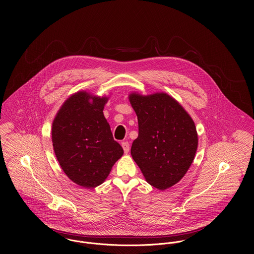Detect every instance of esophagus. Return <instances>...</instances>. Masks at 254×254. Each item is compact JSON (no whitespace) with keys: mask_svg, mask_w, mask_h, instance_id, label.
<instances>
[{"mask_svg":"<svg viewBox=\"0 0 254 254\" xmlns=\"http://www.w3.org/2000/svg\"><path fill=\"white\" fill-rule=\"evenodd\" d=\"M121 145H122V147H123V149H124V152H125V153H128V152H129V148H130L129 143H128L127 141H124V142L121 143Z\"/></svg>","mask_w":254,"mask_h":254,"instance_id":"esophagus-1","label":"esophagus"}]
</instances>
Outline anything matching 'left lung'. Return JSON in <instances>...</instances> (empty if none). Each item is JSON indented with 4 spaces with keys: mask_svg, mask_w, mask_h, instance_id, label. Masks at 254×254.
Listing matches in <instances>:
<instances>
[{
    "mask_svg": "<svg viewBox=\"0 0 254 254\" xmlns=\"http://www.w3.org/2000/svg\"><path fill=\"white\" fill-rule=\"evenodd\" d=\"M129 101L139 124L131 155L149 185L166 190L181 180L193 161L198 143L194 122L166 93H132Z\"/></svg>",
    "mask_w": 254,
    "mask_h": 254,
    "instance_id": "left-lung-1",
    "label": "left lung"
}]
</instances>
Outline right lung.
<instances>
[{"label": "right lung", "instance_id": "1", "mask_svg": "<svg viewBox=\"0 0 254 254\" xmlns=\"http://www.w3.org/2000/svg\"><path fill=\"white\" fill-rule=\"evenodd\" d=\"M108 101L107 97L77 92L64 103L53 122L58 161L66 176L83 188L103 184L124 152L103 112Z\"/></svg>", "mask_w": 254, "mask_h": 254}]
</instances>
